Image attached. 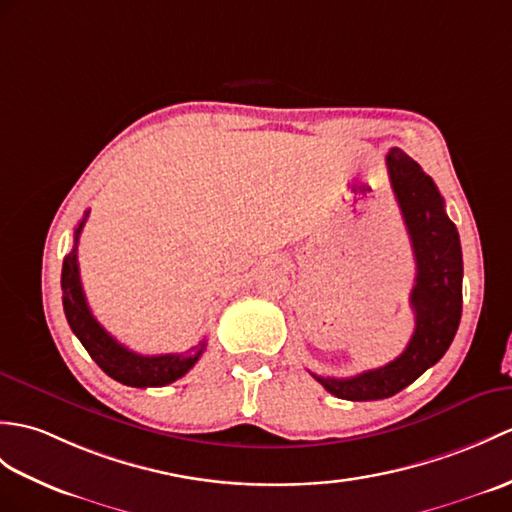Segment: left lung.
I'll return each instance as SVG.
<instances>
[{
    "instance_id": "left-lung-1",
    "label": "left lung",
    "mask_w": 512,
    "mask_h": 512,
    "mask_svg": "<svg viewBox=\"0 0 512 512\" xmlns=\"http://www.w3.org/2000/svg\"><path fill=\"white\" fill-rule=\"evenodd\" d=\"M386 165L417 259V279L410 294L414 334L399 358L373 371L347 379L312 373L327 392L349 401L386 399L410 386L443 358L462 314L460 237L456 224L447 218L443 196L421 165L399 148L388 152Z\"/></svg>"
}]
</instances>
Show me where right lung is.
<instances>
[{"label": "right lung", "mask_w": 512, "mask_h": 512, "mask_svg": "<svg viewBox=\"0 0 512 512\" xmlns=\"http://www.w3.org/2000/svg\"><path fill=\"white\" fill-rule=\"evenodd\" d=\"M89 211H85V218L78 222L74 231V248L63 259V275H61V288H63V310L67 316V323L74 331L76 338L82 342V347L98 364L102 371L113 377L115 382L133 388H159L176 382L183 377L189 368H192L207 347V338H202L196 347L185 353H165V355H141L126 349L124 344L117 342L109 331H106L98 320L93 318L85 292H82L80 283V270H78V240L80 231L85 227Z\"/></svg>", "instance_id": "right-lung-1"}]
</instances>
